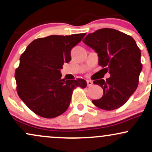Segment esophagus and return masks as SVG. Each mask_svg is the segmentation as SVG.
Here are the masks:
<instances>
[{"label": "esophagus", "mask_w": 152, "mask_h": 152, "mask_svg": "<svg viewBox=\"0 0 152 152\" xmlns=\"http://www.w3.org/2000/svg\"><path fill=\"white\" fill-rule=\"evenodd\" d=\"M87 84H88V87H90V86H91L92 85H93V81L90 80H88Z\"/></svg>", "instance_id": "esophagus-1"}]
</instances>
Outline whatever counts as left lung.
Returning a JSON list of instances; mask_svg holds the SVG:
<instances>
[{
  "label": "left lung",
  "mask_w": 152,
  "mask_h": 152,
  "mask_svg": "<svg viewBox=\"0 0 152 152\" xmlns=\"http://www.w3.org/2000/svg\"><path fill=\"white\" fill-rule=\"evenodd\" d=\"M83 42L98 54L99 65L111 76L93 82L101 86L103 95L92 102L107 111L123 106L137 89L142 69L141 52L135 41L119 31L104 28L89 34Z\"/></svg>",
  "instance_id": "left-lung-1"
}]
</instances>
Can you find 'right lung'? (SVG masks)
Returning <instances> with one entry per match:
<instances>
[{"label": "right lung", "mask_w": 152, "mask_h": 152, "mask_svg": "<svg viewBox=\"0 0 152 152\" xmlns=\"http://www.w3.org/2000/svg\"><path fill=\"white\" fill-rule=\"evenodd\" d=\"M86 33L52 35L34 40L20 56L15 70L17 92L33 112L46 118L66 111L76 88H85V80L62 79L60 69L72 59L71 50Z\"/></svg>", "instance_id": "obj_1"}]
</instances>
